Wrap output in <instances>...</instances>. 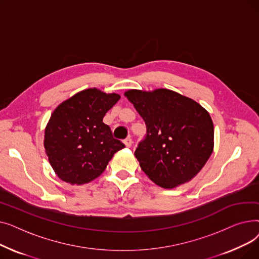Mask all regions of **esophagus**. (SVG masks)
Listing matches in <instances>:
<instances>
[{"instance_id":"esophagus-1","label":"esophagus","mask_w":259,"mask_h":259,"mask_svg":"<svg viewBox=\"0 0 259 259\" xmlns=\"http://www.w3.org/2000/svg\"><path fill=\"white\" fill-rule=\"evenodd\" d=\"M124 144H125L126 147H131V145H132V139H131L130 137L127 138V139L124 141Z\"/></svg>"}]
</instances>
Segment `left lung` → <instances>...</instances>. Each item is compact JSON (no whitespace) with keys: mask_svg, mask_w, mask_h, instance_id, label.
Segmentation results:
<instances>
[{"mask_svg":"<svg viewBox=\"0 0 259 259\" xmlns=\"http://www.w3.org/2000/svg\"><path fill=\"white\" fill-rule=\"evenodd\" d=\"M125 97L145 120L147 135L134 152L145 174L157 186L173 189L191 181L214 148L209 112L194 100L159 88L131 89Z\"/></svg>","mask_w":259,"mask_h":259,"instance_id":"obj_1","label":"left lung"}]
</instances>
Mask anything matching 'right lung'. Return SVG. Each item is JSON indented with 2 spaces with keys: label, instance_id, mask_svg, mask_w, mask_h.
Segmentation results:
<instances>
[{
  "label": "right lung",
  "instance_id": "right-lung-1",
  "mask_svg": "<svg viewBox=\"0 0 259 259\" xmlns=\"http://www.w3.org/2000/svg\"><path fill=\"white\" fill-rule=\"evenodd\" d=\"M119 99L117 93L89 88L54 109L45 128L44 148L53 171L63 182L90 183L105 171L114 153L125 148L103 122Z\"/></svg>",
  "mask_w": 259,
  "mask_h": 259
}]
</instances>
